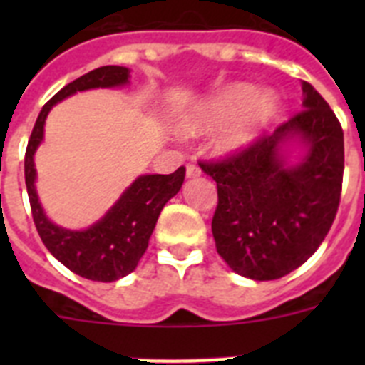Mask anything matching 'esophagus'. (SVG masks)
<instances>
[{
  "mask_svg": "<svg viewBox=\"0 0 365 365\" xmlns=\"http://www.w3.org/2000/svg\"><path fill=\"white\" fill-rule=\"evenodd\" d=\"M201 175V170H199V166L195 163H188L186 164V177H199Z\"/></svg>",
  "mask_w": 365,
  "mask_h": 365,
  "instance_id": "34e87169",
  "label": "esophagus"
}]
</instances>
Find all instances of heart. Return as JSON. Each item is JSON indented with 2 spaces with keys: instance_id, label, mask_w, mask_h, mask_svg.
<instances>
[{
  "instance_id": "1",
  "label": "heart",
  "mask_w": 365,
  "mask_h": 365,
  "mask_svg": "<svg viewBox=\"0 0 365 365\" xmlns=\"http://www.w3.org/2000/svg\"><path fill=\"white\" fill-rule=\"evenodd\" d=\"M278 113V98L270 93H257L252 86L235 83L208 100L185 122V131L201 133L227 125L215 143L221 155L245 151L257 140Z\"/></svg>"
}]
</instances>
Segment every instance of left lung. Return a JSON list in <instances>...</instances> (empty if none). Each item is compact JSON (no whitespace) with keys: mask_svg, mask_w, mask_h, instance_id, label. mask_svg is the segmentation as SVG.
I'll return each instance as SVG.
<instances>
[{"mask_svg":"<svg viewBox=\"0 0 365 365\" xmlns=\"http://www.w3.org/2000/svg\"><path fill=\"white\" fill-rule=\"evenodd\" d=\"M303 109L250 148L199 166L217 182L212 234L234 272L256 282L283 278L303 265L336 217L344 179V131L309 82ZM299 138L306 159L287 167L281 146Z\"/></svg>","mask_w":365,"mask_h":365,"instance_id":"obj_1","label":"left lung"}]
</instances>
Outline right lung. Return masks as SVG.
<instances>
[{
    "label": "right lung",
    "mask_w": 365,
    "mask_h": 365,
    "mask_svg": "<svg viewBox=\"0 0 365 365\" xmlns=\"http://www.w3.org/2000/svg\"><path fill=\"white\" fill-rule=\"evenodd\" d=\"M130 69L104 66L67 83L41 108L25 151V185L31 212L41 241L51 254L71 272L91 282H117L137 269L146 252L160 210L185 182L186 168L170 175H140L122 193L111 210L87 230H67L45 217L34 188V151L43 140V124L51 108L76 91L128 83Z\"/></svg>",
    "instance_id": "1"
}]
</instances>
